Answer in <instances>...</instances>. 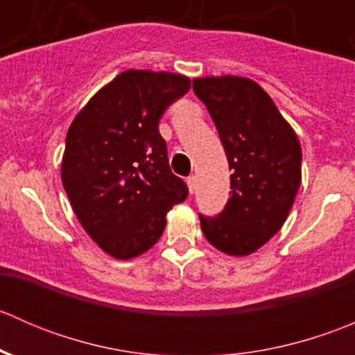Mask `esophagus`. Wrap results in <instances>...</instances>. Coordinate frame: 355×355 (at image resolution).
<instances>
[{
	"label": "esophagus",
	"instance_id": "esophagus-1",
	"mask_svg": "<svg viewBox=\"0 0 355 355\" xmlns=\"http://www.w3.org/2000/svg\"><path fill=\"white\" fill-rule=\"evenodd\" d=\"M187 185H189V192H194V189H196V177H189L187 178Z\"/></svg>",
	"mask_w": 355,
	"mask_h": 355
}]
</instances>
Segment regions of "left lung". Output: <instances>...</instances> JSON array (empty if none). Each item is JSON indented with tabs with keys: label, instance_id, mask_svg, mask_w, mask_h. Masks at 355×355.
<instances>
[{
	"label": "left lung",
	"instance_id": "8db88e82",
	"mask_svg": "<svg viewBox=\"0 0 355 355\" xmlns=\"http://www.w3.org/2000/svg\"><path fill=\"white\" fill-rule=\"evenodd\" d=\"M220 134L230 166V199L218 216H202L211 245L249 256L287 220L300 185L302 149L273 99L244 77L192 80Z\"/></svg>",
	"mask_w": 355,
	"mask_h": 355
}]
</instances>
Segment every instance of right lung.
I'll return each instance as SVG.
<instances>
[{
  "label": "right lung",
  "mask_w": 355,
  "mask_h": 355,
  "mask_svg": "<svg viewBox=\"0 0 355 355\" xmlns=\"http://www.w3.org/2000/svg\"><path fill=\"white\" fill-rule=\"evenodd\" d=\"M191 80L168 71L127 70L71 121L62 182L84 230L105 252L132 259L159 241L166 213L189 189L171 173L161 116Z\"/></svg>",
  "instance_id": "add662e5"
}]
</instances>
